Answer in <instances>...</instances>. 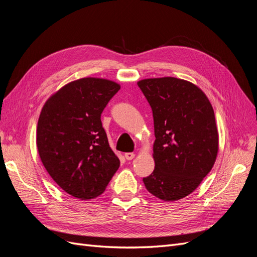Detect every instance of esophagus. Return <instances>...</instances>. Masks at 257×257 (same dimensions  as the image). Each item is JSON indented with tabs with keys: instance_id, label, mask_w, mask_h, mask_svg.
Masks as SVG:
<instances>
[{
	"instance_id": "esophagus-1",
	"label": "esophagus",
	"mask_w": 257,
	"mask_h": 257,
	"mask_svg": "<svg viewBox=\"0 0 257 257\" xmlns=\"http://www.w3.org/2000/svg\"><path fill=\"white\" fill-rule=\"evenodd\" d=\"M124 157H125V159H126L127 161H131V160H133V159L135 158V154H134L133 152H126L125 155H124Z\"/></svg>"
}]
</instances>
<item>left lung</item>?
I'll return each mask as SVG.
<instances>
[{
	"label": "left lung",
	"instance_id": "obj_1",
	"mask_svg": "<svg viewBox=\"0 0 257 257\" xmlns=\"http://www.w3.org/2000/svg\"><path fill=\"white\" fill-rule=\"evenodd\" d=\"M150 104L155 142L154 170L143 179L162 200L188 196L213 167L219 150L214 111L195 84L175 77L137 82Z\"/></svg>",
	"mask_w": 257,
	"mask_h": 257
}]
</instances>
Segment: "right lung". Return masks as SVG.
<instances>
[{
  "label": "right lung",
  "mask_w": 257,
  "mask_h": 257,
  "mask_svg": "<svg viewBox=\"0 0 257 257\" xmlns=\"http://www.w3.org/2000/svg\"><path fill=\"white\" fill-rule=\"evenodd\" d=\"M120 85L102 78L67 83L45 103L37 123L36 145L50 177L79 199L102 194L120 166L100 121Z\"/></svg>",
  "instance_id": "1"
}]
</instances>
